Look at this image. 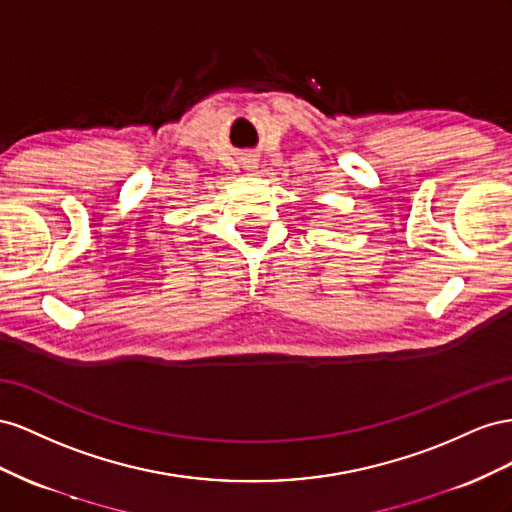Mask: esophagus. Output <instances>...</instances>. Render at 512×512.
<instances>
[{
	"instance_id": "34e87169",
	"label": "esophagus",
	"mask_w": 512,
	"mask_h": 512,
	"mask_svg": "<svg viewBox=\"0 0 512 512\" xmlns=\"http://www.w3.org/2000/svg\"><path fill=\"white\" fill-rule=\"evenodd\" d=\"M246 169H257V158H246Z\"/></svg>"
}]
</instances>
